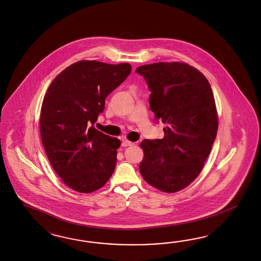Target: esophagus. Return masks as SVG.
Wrapping results in <instances>:
<instances>
[{
	"label": "esophagus",
	"instance_id": "34e87169",
	"mask_svg": "<svg viewBox=\"0 0 261 261\" xmlns=\"http://www.w3.org/2000/svg\"><path fill=\"white\" fill-rule=\"evenodd\" d=\"M134 144V142H130V141H128V140H124L122 143H121V145L123 146V147H126V146H131V145H133Z\"/></svg>",
	"mask_w": 261,
	"mask_h": 261
}]
</instances>
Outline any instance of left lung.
<instances>
[{
    "label": "left lung",
    "mask_w": 261,
    "mask_h": 261,
    "mask_svg": "<svg viewBox=\"0 0 261 261\" xmlns=\"http://www.w3.org/2000/svg\"><path fill=\"white\" fill-rule=\"evenodd\" d=\"M150 90V109L162 120V140H143L140 172L145 182L166 193L186 189L205 166L218 129L210 82L184 62H159L136 70Z\"/></svg>",
    "instance_id": "1"
}]
</instances>
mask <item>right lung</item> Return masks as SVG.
<instances>
[{
  "label": "right lung",
  "mask_w": 261,
  "mask_h": 261,
  "mask_svg": "<svg viewBox=\"0 0 261 261\" xmlns=\"http://www.w3.org/2000/svg\"><path fill=\"white\" fill-rule=\"evenodd\" d=\"M131 65L81 60L53 80L40 114V135L61 181L81 193L99 190L117 164L120 141L93 127L107 95L126 79Z\"/></svg>",
  "instance_id": "1"
}]
</instances>
